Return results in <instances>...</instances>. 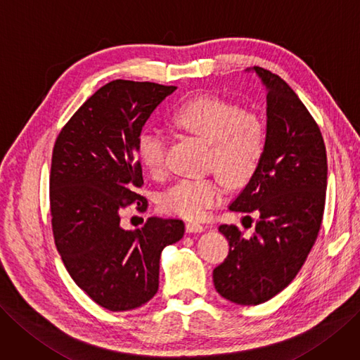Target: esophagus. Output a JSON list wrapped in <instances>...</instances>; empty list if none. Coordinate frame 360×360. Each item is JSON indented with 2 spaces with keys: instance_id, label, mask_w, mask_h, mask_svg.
I'll list each match as a JSON object with an SVG mask.
<instances>
[{
  "instance_id": "esophagus-1",
  "label": "esophagus",
  "mask_w": 360,
  "mask_h": 360,
  "mask_svg": "<svg viewBox=\"0 0 360 360\" xmlns=\"http://www.w3.org/2000/svg\"><path fill=\"white\" fill-rule=\"evenodd\" d=\"M185 230H187V233H202L205 230V227L198 222L188 221L187 224H185Z\"/></svg>"
}]
</instances>
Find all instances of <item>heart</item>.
I'll use <instances>...</instances> for the list:
<instances>
[{"label": "heart", "instance_id": "b5f03b06", "mask_svg": "<svg viewBox=\"0 0 360 360\" xmlns=\"http://www.w3.org/2000/svg\"><path fill=\"white\" fill-rule=\"evenodd\" d=\"M172 123L209 142V166L218 169L230 184H243L255 173L265 148L264 124L255 112L222 98L205 95L179 105L172 114ZM136 154L151 175H162L166 169L167 141L162 133L143 129L136 139ZM222 195L221 176L181 179L160 195V206L166 214L195 219L217 206Z\"/></svg>", "mask_w": 360, "mask_h": 360}]
</instances>
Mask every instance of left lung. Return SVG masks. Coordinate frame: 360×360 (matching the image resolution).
<instances>
[{"label": "left lung", "instance_id": "obj_1", "mask_svg": "<svg viewBox=\"0 0 360 360\" xmlns=\"http://www.w3.org/2000/svg\"><path fill=\"white\" fill-rule=\"evenodd\" d=\"M254 70L267 87V136L255 173L230 210L255 212L258 221L250 237L221 225L230 252L214 270L218 294L240 305L269 301L294 281L321 230L328 182L316 120L285 79Z\"/></svg>", "mask_w": 360, "mask_h": 360}]
</instances>
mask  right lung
Returning <instances> with one entry per match:
<instances>
[{
	"label": "right lung",
	"mask_w": 360,
	"mask_h": 360,
	"mask_svg": "<svg viewBox=\"0 0 360 360\" xmlns=\"http://www.w3.org/2000/svg\"><path fill=\"white\" fill-rule=\"evenodd\" d=\"M175 86L114 79L91 95L56 138L50 170L51 230L72 281L110 311L138 309L158 290L162 250L181 240V219L120 227V209L148 202L136 139Z\"/></svg>",
	"instance_id": "right-lung-1"
}]
</instances>
